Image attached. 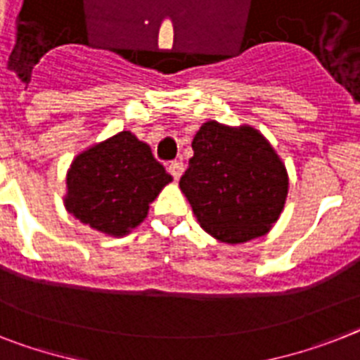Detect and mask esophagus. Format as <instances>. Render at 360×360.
<instances>
[{
  "label": "esophagus",
  "mask_w": 360,
  "mask_h": 360,
  "mask_svg": "<svg viewBox=\"0 0 360 360\" xmlns=\"http://www.w3.org/2000/svg\"><path fill=\"white\" fill-rule=\"evenodd\" d=\"M183 170H185V166H183V162L181 161H172L170 165H168V172H170L172 177H174L175 181L179 179L181 175H183Z\"/></svg>",
  "instance_id": "34e87169"
}]
</instances>
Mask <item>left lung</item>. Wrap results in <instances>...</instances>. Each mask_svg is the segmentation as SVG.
Listing matches in <instances>:
<instances>
[{
	"label": "left lung",
	"mask_w": 360,
	"mask_h": 360,
	"mask_svg": "<svg viewBox=\"0 0 360 360\" xmlns=\"http://www.w3.org/2000/svg\"><path fill=\"white\" fill-rule=\"evenodd\" d=\"M179 181L199 225L225 243L264 236L283 210L289 177L258 129L205 122Z\"/></svg>",
	"instance_id": "1"
}]
</instances>
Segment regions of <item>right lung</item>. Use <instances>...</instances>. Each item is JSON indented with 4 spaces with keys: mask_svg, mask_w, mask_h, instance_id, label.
<instances>
[{
    "mask_svg": "<svg viewBox=\"0 0 360 360\" xmlns=\"http://www.w3.org/2000/svg\"><path fill=\"white\" fill-rule=\"evenodd\" d=\"M170 181L146 143L120 131L75 157L63 203L84 225L120 238L143 223Z\"/></svg>",
    "mask_w": 360,
    "mask_h": 360,
    "instance_id": "add662e5",
    "label": "right lung"
}]
</instances>
